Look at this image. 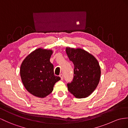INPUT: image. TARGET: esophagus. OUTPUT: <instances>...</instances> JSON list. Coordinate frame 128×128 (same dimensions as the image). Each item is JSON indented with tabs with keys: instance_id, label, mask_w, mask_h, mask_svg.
<instances>
[{
	"instance_id": "obj_1",
	"label": "esophagus",
	"mask_w": 128,
	"mask_h": 128,
	"mask_svg": "<svg viewBox=\"0 0 128 128\" xmlns=\"http://www.w3.org/2000/svg\"><path fill=\"white\" fill-rule=\"evenodd\" d=\"M59 76L60 77L61 80H63V78H64V76H63V74H60V76Z\"/></svg>"
}]
</instances>
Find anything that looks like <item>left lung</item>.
<instances>
[{
	"mask_svg": "<svg viewBox=\"0 0 128 128\" xmlns=\"http://www.w3.org/2000/svg\"><path fill=\"white\" fill-rule=\"evenodd\" d=\"M66 53L74 65V77L68 90L76 98L88 97L97 87L101 70L96 58L81 48L67 47Z\"/></svg>",
	"mask_w": 128,
	"mask_h": 128,
	"instance_id": "left-lung-1",
	"label": "left lung"
}]
</instances>
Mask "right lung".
I'll return each instance as SVG.
<instances>
[{
	"label": "right lung",
	"instance_id": "1",
	"mask_svg": "<svg viewBox=\"0 0 128 128\" xmlns=\"http://www.w3.org/2000/svg\"><path fill=\"white\" fill-rule=\"evenodd\" d=\"M52 52L40 48L31 52L21 64L20 75L27 91L38 98H44L52 92L55 84L61 78L54 73L50 61Z\"/></svg>",
	"mask_w": 128,
	"mask_h": 128
}]
</instances>
